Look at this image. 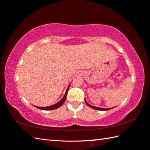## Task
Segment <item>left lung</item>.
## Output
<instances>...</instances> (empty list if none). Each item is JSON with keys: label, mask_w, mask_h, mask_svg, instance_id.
I'll list each match as a JSON object with an SVG mask.
<instances>
[{"label": "left lung", "mask_w": 150, "mask_h": 150, "mask_svg": "<svg viewBox=\"0 0 150 150\" xmlns=\"http://www.w3.org/2000/svg\"><path fill=\"white\" fill-rule=\"evenodd\" d=\"M85 103H86V104H87V105L88 106H89V107L92 108H93V109H95V110H110V109H112V108H103L95 107V106H92V105H89V104H88L86 100H85Z\"/></svg>", "instance_id": "obj_1"}]
</instances>
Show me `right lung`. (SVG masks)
<instances>
[{"instance_id":"1","label":"right lung","mask_w":150,"mask_h":150,"mask_svg":"<svg viewBox=\"0 0 150 150\" xmlns=\"http://www.w3.org/2000/svg\"><path fill=\"white\" fill-rule=\"evenodd\" d=\"M69 85L68 86V87L67 88V91H66V92L65 93L64 96H63V97L62 100H61L59 102L57 103L56 104H55L54 105H52V106H45V107H39V106H35V107L39 108V109H41V110H54V109H56L59 108L61 106H62L64 102L66 100V98H67V94L68 92V90H69Z\"/></svg>"}]
</instances>
